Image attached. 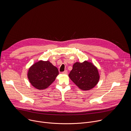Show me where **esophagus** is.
I'll return each instance as SVG.
<instances>
[{"instance_id":"34e87169","label":"esophagus","mask_w":131,"mask_h":131,"mask_svg":"<svg viewBox=\"0 0 131 131\" xmlns=\"http://www.w3.org/2000/svg\"><path fill=\"white\" fill-rule=\"evenodd\" d=\"M63 74H67L68 73V72H67V70H65L64 71H63Z\"/></svg>"}]
</instances>
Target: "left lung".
I'll return each instance as SVG.
<instances>
[{
	"instance_id": "1",
	"label": "left lung",
	"mask_w": 131,
	"mask_h": 131,
	"mask_svg": "<svg viewBox=\"0 0 131 131\" xmlns=\"http://www.w3.org/2000/svg\"><path fill=\"white\" fill-rule=\"evenodd\" d=\"M68 76L80 89L84 91L90 90L95 87L100 77L97 67L87 61L74 63Z\"/></svg>"
}]
</instances>
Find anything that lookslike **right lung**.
Returning <instances> with one entry per match:
<instances>
[{"instance_id": "right-lung-1", "label": "right lung", "mask_w": 131, "mask_h": 131, "mask_svg": "<svg viewBox=\"0 0 131 131\" xmlns=\"http://www.w3.org/2000/svg\"><path fill=\"white\" fill-rule=\"evenodd\" d=\"M58 69L49 61H39L34 63L28 69V79L31 84L38 90L49 87L59 74Z\"/></svg>"}]
</instances>
